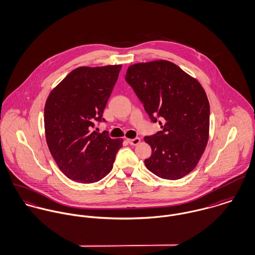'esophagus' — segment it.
I'll list each match as a JSON object with an SVG mask.
<instances>
[{"instance_id":"esophagus-1","label":"esophagus","mask_w":255,"mask_h":255,"mask_svg":"<svg viewBox=\"0 0 255 255\" xmlns=\"http://www.w3.org/2000/svg\"><path fill=\"white\" fill-rule=\"evenodd\" d=\"M128 142L130 144V145H137L139 142H140V138L139 137H134L132 139H128Z\"/></svg>"}]
</instances>
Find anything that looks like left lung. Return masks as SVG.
I'll return each instance as SVG.
<instances>
[{"label":"left lung","instance_id":"1","mask_svg":"<svg viewBox=\"0 0 255 255\" xmlns=\"http://www.w3.org/2000/svg\"><path fill=\"white\" fill-rule=\"evenodd\" d=\"M126 81L162 128L144 137L152 149L146 168L165 180L182 179L195 168L208 141L210 107L204 89L163 60L130 66Z\"/></svg>","mask_w":255,"mask_h":255}]
</instances>
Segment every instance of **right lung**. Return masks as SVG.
I'll return each mask as SVG.
<instances>
[{
	"instance_id": "right-lung-1",
	"label": "right lung",
	"mask_w": 255,
	"mask_h": 255,
	"mask_svg": "<svg viewBox=\"0 0 255 255\" xmlns=\"http://www.w3.org/2000/svg\"><path fill=\"white\" fill-rule=\"evenodd\" d=\"M121 69V65L77 68L46 101L47 144L60 170L74 182L93 183L105 178L123 145V139L111 138L109 131L94 129L96 123L106 122L103 112Z\"/></svg>"
}]
</instances>
